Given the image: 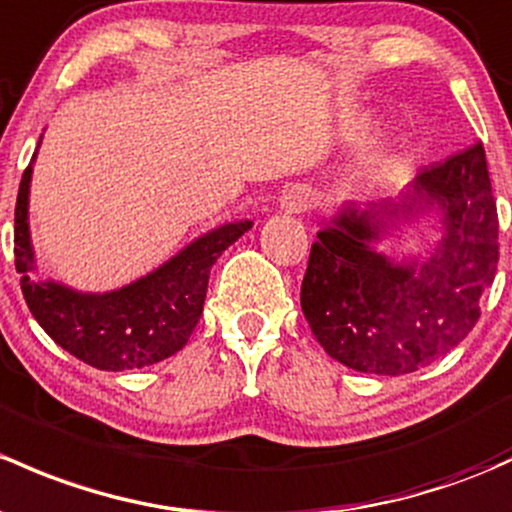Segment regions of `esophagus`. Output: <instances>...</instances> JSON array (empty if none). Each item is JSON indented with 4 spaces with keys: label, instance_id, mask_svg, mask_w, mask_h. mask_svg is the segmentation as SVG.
Listing matches in <instances>:
<instances>
[{
    "label": "esophagus",
    "instance_id": "1",
    "mask_svg": "<svg viewBox=\"0 0 512 512\" xmlns=\"http://www.w3.org/2000/svg\"><path fill=\"white\" fill-rule=\"evenodd\" d=\"M311 201H314V198H311L309 188L292 186V188H287L282 196H279L277 206H279V211H284V213H304L306 208L311 206Z\"/></svg>",
    "mask_w": 512,
    "mask_h": 512
}]
</instances>
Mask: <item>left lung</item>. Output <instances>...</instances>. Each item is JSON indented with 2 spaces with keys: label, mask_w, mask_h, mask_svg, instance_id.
<instances>
[{
  "label": "left lung",
  "mask_w": 512,
  "mask_h": 512,
  "mask_svg": "<svg viewBox=\"0 0 512 512\" xmlns=\"http://www.w3.org/2000/svg\"><path fill=\"white\" fill-rule=\"evenodd\" d=\"M432 219L440 238L422 256H385L395 229ZM311 245L301 311L338 363L407 375L459 346L498 267V213L481 144L424 169L397 201H346Z\"/></svg>",
  "instance_id": "left-lung-1"
}]
</instances>
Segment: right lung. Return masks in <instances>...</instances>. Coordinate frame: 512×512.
<instances>
[{"instance_id": "right-lung-1", "label": "right lung", "mask_w": 512, "mask_h": 512, "mask_svg": "<svg viewBox=\"0 0 512 512\" xmlns=\"http://www.w3.org/2000/svg\"><path fill=\"white\" fill-rule=\"evenodd\" d=\"M39 147L21 176L14 211V262L34 319L63 351L110 373L147 368L179 353L203 314L211 267L252 228V220H233L198 235L157 270L110 292H80L56 279H39L29 230Z\"/></svg>"}]
</instances>
